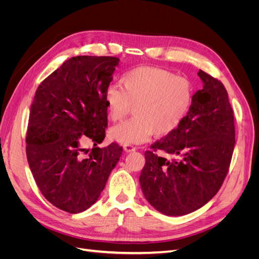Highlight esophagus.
<instances>
[{
    "label": "esophagus",
    "instance_id": "esophagus-1",
    "mask_svg": "<svg viewBox=\"0 0 259 259\" xmlns=\"http://www.w3.org/2000/svg\"><path fill=\"white\" fill-rule=\"evenodd\" d=\"M123 149H124V151L126 152V153H130V152H133V151L136 150V148L134 146H131V145H125L123 147Z\"/></svg>",
    "mask_w": 259,
    "mask_h": 259
}]
</instances>
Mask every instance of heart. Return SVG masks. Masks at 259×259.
Instances as JSON below:
<instances>
[{
	"instance_id": "obj_1",
	"label": "heart",
	"mask_w": 259,
	"mask_h": 259,
	"mask_svg": "<svg viewBox=\"0 0 259 259\" xmlns=\"http://www.w3.org/2000/svg\"><path fill=\"white\" fill-rule=\"evenodd\" d=\"M108 117L120 121L134 106V117L115 125L109 137L121 145H139L173 133L183 123L192 103V86L185 77L156 67H138L125 72L120 85L104 94Z\"/></svg>"
}]
</instances>
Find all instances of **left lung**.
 <instances>
[{
    "label": "left lung",
    "mask_w": 259,
    "mask_h": 259,
    "mask_svg": "<svg viewBox=\"0 0 259 259\" xmlns=\"http://www.w3.org/2000/svg\"><path fill=\"white\" fill-rule=\"evenodd\" d=\"M202 90L195 92L185 120L146 151L139 183L146 200L160 213L182 216L213 199L228 173L236 144L233 111L225 86L199 70Z\"/></svg>",
    "instance_id": "obj_1"
}]
</instances>
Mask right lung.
Here are the masks:
<instances>
[{"instance_id": "1", "label": "right lung", "mask_w": 259, "mask_h": 259, "mask_svg": "<svg viewBox=\"0 0 259 259\" xmlns=\"http://www.w3.org/2000/svg\"><path fill=\"white\" fill-rule=\"evenodd\" d=\"M120 59L76 56L38 85L31 105L27 159L38 189L70 214L90 208L103 192L123 149L105 139L104 94ZM90 140L92 151L82 147Z\"/></svg>"}]
</instances>
